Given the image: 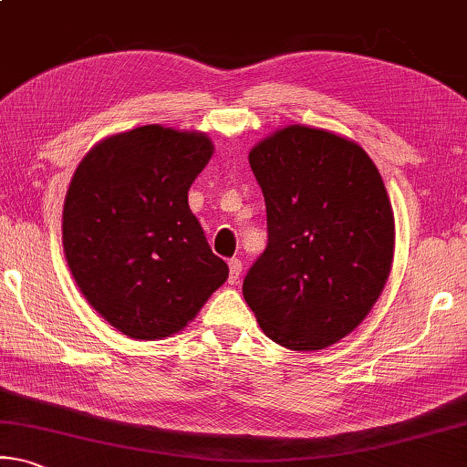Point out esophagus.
Here are the masks:
<instances>
[{"label":"esophagus","mask_w":467,"mask_h":467,"mask_svg":"<svg viewBox=\"0 0 467 467\" xmlns=\"http://www.w3.org/2000/svg\"><path fill=\"white\" fill-rule=\"evenodd\" d=\"M241 270H243V264H241L239 260H231V262H228V283H231V285L239 283Z\"/></svg>","instance_id":"1"}]
</instances>
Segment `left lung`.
Segmentation results:
<instances>
[{
	"label": "left lung",
	"instance_id": "1",
	"mask_svg": "<svg viewBox=\"0 0 467 467\" xmlns=\"http://www.w3.org/2000/svg\"><path fill=\"white\" fill-rule=\"evenodd\" d=\"M265 199L268 247L245 297L264 335L317 351L366 320L395 255V216L382 176L355 140L288 124L249 151Z\"/></svg>",
	"mask_w": 467,
	"mask_h": 467
}]
</instances>
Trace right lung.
I'll list each match as a JSON object with an SVG mask.
<instances>
[{
	"label": "right lung",
	"instance_id": "obj_1",
	"mask_svg": "<svg viewBox=\"0 0 467 467\" xmlns=\"http://www.w3.org/2000/svg\"><path fill=\"white\" fill-rule=\"evenodd\" d=\"M212 155L205 132L147 124L101 139L74 170L66 262L88 306L122 335H176L228 278L189 207Z\"/></svg>",
	"mask_w": 467,
	"mask_h": 467
}]
</instances>
